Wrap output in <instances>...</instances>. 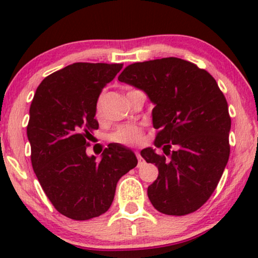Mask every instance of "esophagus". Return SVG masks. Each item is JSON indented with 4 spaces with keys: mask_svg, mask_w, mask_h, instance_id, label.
<instances>
[{
    "mask_svg": "<svg viewBox=\"0 0 258 258\" xmlns=\"http://www.w3.org/2000/svg\"><path fill=\"white\" fill-rule=\"evenodd\" d=\"M136 156H137V159H138V165L143 164L144 160H143V158H142V156H141V154H139L138 152H136Z\"/></svg>",
    "mask_w": 258,
    "mask_h": 258,
    "instance_id": "34e87169",
    "label": "esophagus"
}]
</instances>
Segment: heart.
Instances as JSON below:
<instances>
[{
	"label": "heart",
	"instance_id": "heart-1",
	"mask_svg": "<svg viewBox=\"0 0 258 258\" xmlns=\"http://www.w3.org/2000/svg\"><path fill=\"white\" fill-rule=\"evenodd\" d=\"M132 91V90H131ZM103 96L100 94L96 102V116L97 119H100L103 115ZM142 138V130L141 127L133 126V125H126L121 126L111 135V141L115 143L125 144V146H135V144L139 143Z\"/></svg>",
	"mask_w": 258,
	"mask_h": 258
}]
</instances>
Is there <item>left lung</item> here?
<instances>
[{
	"instance_id": "1",
	"label": "left lung",
	"mask_w": 258,
	"mask_h": 258,
	"mask_svg": "<svg viewBox=\"0 0 258 258\" xmlns=\"http://www.w3.org/2000/svg\"><path fill=\"white\" fill-rule=\"evenodd\" d=\"M119 81L144 91L155 104L154 146L164 154L153 148L141 152L159 170L148 186L150 203L165 215L197 211L215 191L230 153L232 121L217 82L206 70L174 57L133 63Z\"/></svg>"
}]
</instances>
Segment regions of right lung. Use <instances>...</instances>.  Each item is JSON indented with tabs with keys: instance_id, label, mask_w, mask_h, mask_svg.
Returning a JSON list of instances; mask_svg holds the SVG:
<instances>
[{
	"instance_id": "right-lung-1",
	"label": "right lung",
	"mask_w": 258,
	"mask_h": 258,
	"mask_svg": "<svg viewBox=\"0 0 258 258\" xmlns=\"http://www.w3.org/2000/svg\"><path fill=\"white\" fill-rule=\"evenodd\" d=\"M123 64L74 63L43 79L30 105L26 133L38 182L59 214L76 221L105 214L117 180L137 166L132 150L111 143L102 160L86 148L98 130L96 102Z\"/></svg>"
}]
</instances>
